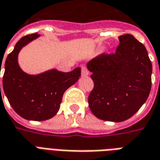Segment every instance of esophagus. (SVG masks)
Here are the masks:
<instances>
[{
	"label": "esophagus",
	"mask_w": 160,
	"mask_h": 160,
	"mask_svg": "<svg viewBox=\"0 0 160 160\" xmlns=\"http://www.w3.org/2000/svg\"><path fill=\"white\" fill-rule=\"evenodd\" d=\"M89 71L87 70V68L86 67H82L81 68V75L82 76H87V75H89Z\"/></svg>",
	"instance_id": "1"
}]
</instances>
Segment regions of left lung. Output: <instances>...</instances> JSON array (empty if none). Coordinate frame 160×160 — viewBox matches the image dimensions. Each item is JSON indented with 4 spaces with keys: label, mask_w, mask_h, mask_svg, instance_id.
Returning a JSON list of instances; mask_svg holds the SVG:
<instances>
[{
    "label": "left lung",
    "mask_w": 160,
    "mask_h": 160,
    "mask_svg": "<svg viewBox=\"0 0 160 160\" xmlns=\"http://www.w3.org/2000/svg\"><path fill=\"white\" fill-rule=\"evenodd\" d=\"M114 54H101L87 63L94 87L88 97L92 114L101 120L123 122L148 99L152 67L147 49L130 34L119 38Z\"/></svg>",
    "instance_id": "8db88e82"
}]
</instances>
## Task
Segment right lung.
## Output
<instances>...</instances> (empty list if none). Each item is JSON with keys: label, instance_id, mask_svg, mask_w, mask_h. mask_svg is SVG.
Returning <instances> with one entry per match:
<instances>
[{"label": "right lung", "instance_id": "1", "mask_svg": "<svg viewBox=\"0 0 160 160\" xmlns=\"http://www.w3.org/2000/svg\"><path fill=\"white\" fill-rule=\"evenodd\" d=\"M39 36L34 33L23 37L5 62L3 90L12 109L26 120L45 121L53 118L59 111L63 93L79 80L81 72L80 68L68 73L51 69L37 75L22 71L18 63L19 51Z\"/></svg>", "mask_w": 160, "mask_h": 160}]
</instances>
